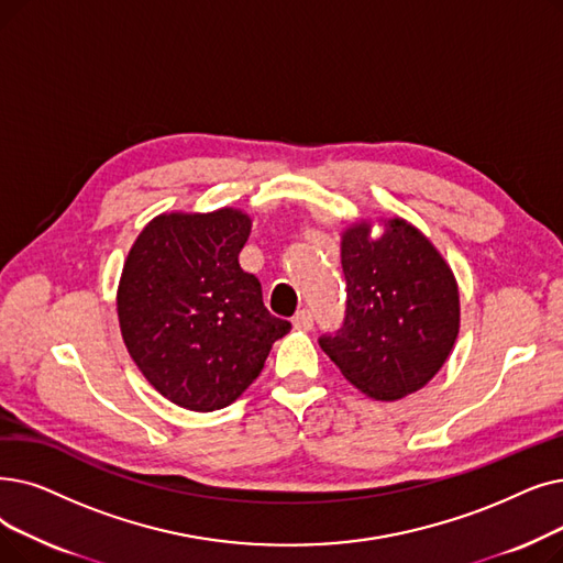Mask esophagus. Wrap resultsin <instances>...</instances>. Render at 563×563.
Wrapping results in <instances>:
<instances>
[{
    "instance_id": "34e87169",
    "label": "esophagus",
    "mask_w": 563,
    "mask_h": 563,
    "mask_svg": "<svg viewBox=\"0 0 563 563\" xmlns=\"http://www.w3.org/2000/svg\"><path fill=\"white\" fill-rule=\"evenodd\" d=\"M291 324H295L297 329L310 331V329H312V312H310V310H299V312L295 314V320H291Z\"/></svg>"
}]
</instances>
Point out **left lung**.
Wrapping results in <instances>:
<instances>
[{
	"instance_id": "1",
	"label": "left lung",
	"mask_w": 563,
	"mask_h": 563,
	"mask_svg": "<svg viewBox=\"0 0 563 563\" xmlns=\"http://www.w3.org/2000/svg\"><path fill=\"white\" fill-rule=\"evenodd\" d=\"M373 236L361 218L342 230L347 314L320 347L365 396L394 402L417 394L446 363L460 331V291L449 262L405 218Z\"/></svg>"
}]
</instances>
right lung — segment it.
I'll list each match as a JSON object with an SVG mask.
<instances>
[{"mask_svg":"<svg viewBox=\"0 0 563 563\" xmlns=\"http://www.w3.org/2000/svg\"><path fill=\"white\" fill-rule=\"evenodd\" d=\"M251 216L167 211L144 225L121 268L117 314L124 345L163 398L190 411L232 405L291 324L264 308L239 253Z\"/></svg>","mask_w":563,"mask_h":563,"instance_id":"1","label":"right lung"}]
</instances>
